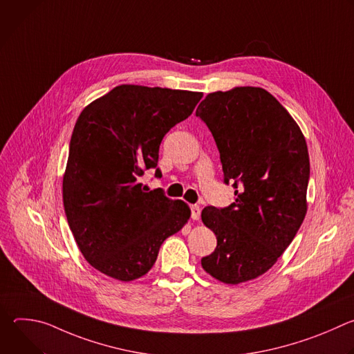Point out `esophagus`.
<instances>
[{
    "mask_svg": "<svg viewBox=\"0 0 354 354\" xmlns=\"http://www.w3.org/2000/svg\"><path fill=\"white\" fill-rule=\"evenodd\" d=\"M190 213H192V218H193V220H198V218H200V213H201L200 206L192 205V206H190Z\"/></svg>",
    "mask_w": 354,
    "mask_h": 354,
    "instance_id": "obj_1",
    "label": "esophagus"
}]
</instances>
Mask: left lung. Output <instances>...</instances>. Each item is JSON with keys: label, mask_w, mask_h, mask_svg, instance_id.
<instances>
[{"label": "left lung", "mask_w": 354, "mask_h": 354, "mask_svg": "<svg viewBox=\"0 0 354 354\" xmlns=\"http://www.w3.org/2000/svg\"><path fill=\"white\" fill-rule=\"evenodd\" d=\"M196 116L212 131L224 182L235 201L206 207L201 220L217 246L201 266L214 279L238 284L266 273L294 239L307 214L310 157L304 136L263 88L236 86L201 100Z\"/></svg>", "instance_id": "left-lung-1"}]
</instances>
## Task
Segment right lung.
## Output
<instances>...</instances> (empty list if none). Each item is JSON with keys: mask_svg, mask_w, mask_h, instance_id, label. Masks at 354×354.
<instances>
[{"mask_svg": "<svg viewBox=\"0 0 354 354\" xmlns=\"http://www.w3.org/2000/svg\"><path fill=\"white\" fill-rule=\"evenodd\" d=\"M201 92L119 85L93 100L77 119L63 203L86 262L120 281L154 266L162 242L189 220L190 210L161 190L142 187L144 169L157 168L164 136L187 119ZM156 176H161L157 168Z\"/></svg>", "mask_w": 354, "mask_h": 354, "instance_id": "add662e5", "label": "right lung"}]
</instances>
